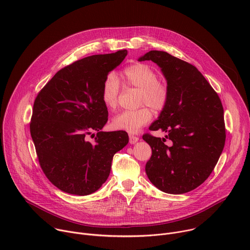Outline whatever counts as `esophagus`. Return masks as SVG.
<instances>
[{
	"label": "esophagus",
	"instance_id": "obj_1",
	"mask_svg": "<svg viewBox=\"0 0 250 250\" xmlns=\"http://www.w3.org/2000/svg\"><path fill=\"white\" fill-rule=\"evenodd\" d=\"M139 137L136 136V135H133V134H129V144L131 145H134L136 141H138Z\"/></svg>",
	"mask_w": 250,
	"mask_h": 250
}]
</instances>
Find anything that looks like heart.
<instances>
[{
	"instance_id": "1",
	"label": "heart",
	"mask_w": 250,
	"mask_h": 250,
	"mask_svg": "<svg viewBox=\"0 0 250 250\" xmlns=\"http://www.w3.org/2000/svg\"><path fill=\"white\" fill-rule=\"evenodd\" d=\"M125 82L139 90V104H146L156 112H162L169 102L170 90L168 85L158 80L155 71L147 64L134 63L127 66L123 72ZM120 81L113 72L106 75L102 83L101 99L105 106L115 109L119 104ZM152 119V112L146 105L136 110L124 111L118 114L112 122L116 129L136 132L140 127L148 124Z\"/></svg>"
}]
</instances>
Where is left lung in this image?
<instances>
[{
  "label": "left lung",
  "mask_w": 250,
  "mask_h": 250,
  "mask_svg": "<svg viewBox=\"0 0 250 250\" xmlns=\"http://www.w3.org/2000/svg\"><path fill=\"white\" fill-rule=\"evenodd\" d=\"M162 70L170 90L166 108L150 130L162 129L171 142L150 133L142 136L152 154L146 172L168 194H184L203 184L217 165L226 142L224 108L218 93L192 64L165 51L151 50L138 59Z\"/></svg>",
  "instance_id": "left-lung-1"
}]
</instances>
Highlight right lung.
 Listing matches in <instances>:
<instances>
[{"instance_id":"obj_1","label":"right lung","mask_w":250,"mask_h":250,"mask_svg":"<svg viewBox=\"0 0 250 250\" xmlns=\"http://www.w3.org/2000/svg\"><path fill=\"white\" fill-rule=\"evenodd\" d=\"M126 55L124 49L71 63L34 100L29 129L39 162L47 179L65 193L96 192L108 179L115 153L127 145L125 131H100L109 114L101 99L102 83ZM93 131L97 134L90 142Z\"/></svg>"}]
</instances>
